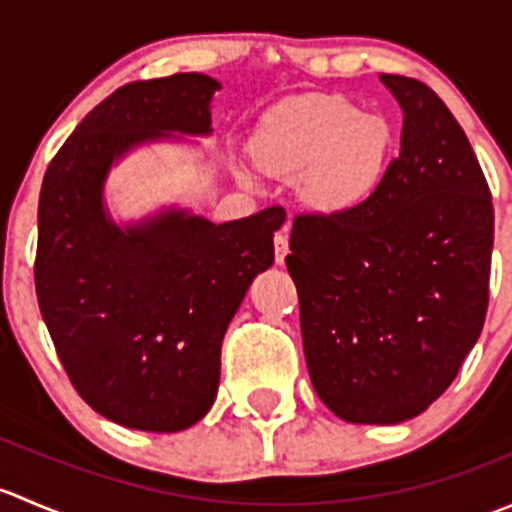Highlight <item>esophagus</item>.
<instances>
[{"mask_svg": "<svg viewBox=\"0 0 512 512\" xmlns=\"http://www.w3.org/2000/svg\"><path fill=\"white\" fill-rule=\"evenodd\" d=\"M289 225L285 223V227H282L280 232H277L275 235V260H277V265H282V262H285V257H287V252H289Z\"/></svg>", "mask_w": 512, "mask_h": 512, "instance_id": "1", "label": "esophagus"}]
</instances>
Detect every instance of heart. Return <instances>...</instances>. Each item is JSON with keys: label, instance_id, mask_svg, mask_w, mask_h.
I'll return each instance as SVG.
<instances>
[{"label": "heart", "instance_id": "heart-1", "mask_svg": "<svg viewBox=\"0 0 512 512\" xmlns=\"http://www.w3.org/2000/svg\"><path fill=\"white\" fill-rule=\"evenodd\" d=\"M394 151L389 118L329 94L270 108L250 141L252 163L275 178H297L299 203L327 218L369 203L389 175ZM240 178L250 183L245 170Z\"/></svg>", "mask_w": 512, "mask_h": 512}]
</instances>
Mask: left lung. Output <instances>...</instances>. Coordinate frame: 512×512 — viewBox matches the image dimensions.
I'll return each instance as SVG.
<instances>
[{"instance_id":"left-lung-1","label":"left lung","mask_w":512,"mask_h":512,"mask_svg":"<svg viewBox=\"0 0 512 512\" xmlns=\"http://www.w3.org/2000/svg\"><path fill=\"white\" fill-rule=\"evenodd\" d=\"M404 111L379 193L297 215L287 270L309 379L349 423H401L451 386L488 309L493 203L466 133L426 84L381 74Z\"/></svg>"}]
</instances>
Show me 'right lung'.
Returning <instances> with one entry per match:
<instances>
[{
  "label": "right lung",
  "instance_id": "add662e5",
  "mask_svg": "<svg viewBox=\"0 0 512 512\" xmlns=\"http://www.w3.org/2000/svg\"><path fill=\"white\" fill-rule=\"evenodd\" d=\"M218 89L205 74L121 86L74 128L41 183V317L81 399L136 431H183L208 414L227 324L275 262L285 223L282 208L223 225L173 205L126 225L108 213L111 165L146 143L210 136Z\"/></svg>",
  "mask_w": 512,
  "mask_h": 512
}]
</instances>
